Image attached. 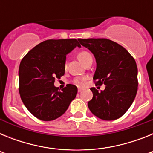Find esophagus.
Here are the masks:
<instances>
[{
  "mask_svg": "<svg viewBox=\"0 0 153 153\" xmlns=\"http://www.w3.org/2000/svg\"><path fill=\"white\" fill-rule=\"evenodd\" d=\"M81 91H82V89H81V88H78V92H79V93H80Z\"/></svg>",
  "mask_w": 153,
  "mask_h": 153,
  "instance_id": "1",
  "label": "esophagus"
}]
</instances>
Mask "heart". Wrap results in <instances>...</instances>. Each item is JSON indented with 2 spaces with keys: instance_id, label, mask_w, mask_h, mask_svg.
I'll use <instances>...</instances> for the list:
<instances>
[{
  "instance_id": "1",
  "label": "heart",
  "mask_w": 153,
  "mask_h": 153,
  "mask_svg": "<svg viewBox=\"0 0 153 153\" xmlns=\"http://www.w3.org/2000/svg\"><path fill=\"white\" fill-rule=\"evenodd\" d=\"M77 56L78 58H79V60H80L83 64H85L86 62L88 61L90 59H91L92 58V56L90 53H88L87 51H80V52L78 53ZM67 62H65L64 63L65 69H67ZM73 82H74V84H76V86H83V83H84V79H78V78H76V79H74V80H73Z\"/></svg>"
}]
</instances>
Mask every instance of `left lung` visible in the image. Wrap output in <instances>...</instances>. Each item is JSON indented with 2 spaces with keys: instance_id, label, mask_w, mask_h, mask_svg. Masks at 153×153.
Segmentation results:
<instances>
[{
  "instance_id": "obj_1",
  "label": "left lung",
  "mask_w": 153,
  "mask_h": 153,
  "mask_svg": "<svg viewBox=\"0 0 153 153\" xmlns=\"http://www.w3.org/2000/svg\"><path fill=\"white\" fill-rule=\"evenodd\" d=\"M78 40L96 58L97 70L93 79L95 85H106L101 92L90 88L93 99L88 102L89 109L101 120L120 118L130 107L137 93L138 70L134 58L123 47L109 39Z\"/></svg>"
}]
</instances>
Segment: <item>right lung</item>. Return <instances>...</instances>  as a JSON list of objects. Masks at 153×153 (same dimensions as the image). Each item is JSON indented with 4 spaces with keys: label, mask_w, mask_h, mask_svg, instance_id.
I'll return each mask as SVG.
<instances>
[{
    "label": "right lung",
    "mask_w": 153,
    "mask_h": 153,
    "mask_svg": "<svg viewBox=\"0 0 153 153\" xmlns=\"http://www.w3.org/2000/svg\"><path fill=\"white\" fill-rule=\"evenodd\" d=\"M76 47V39L47 40L37 44L21 60L19 93L24 106L35 117L51 121L61 117L76 96L77 87L67 84L58 90L56 79L64 75L66 55Z\"/></svg>",
    "instance_id": "1"
}]
</instances>
